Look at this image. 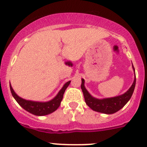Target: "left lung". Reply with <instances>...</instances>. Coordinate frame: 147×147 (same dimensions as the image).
<instances>
[{"instance_id": "8db88e82", "label": "left lung", "mask_w": 147, "mask_h": 147, "mask_svg": "<svg viewBox=\"0 0 147 147\" xmlns=\"http://www.w3.org/2000/svg\"><path fill=\"white\" fill-rule=\"evenodd\" d=\"M136 78H135L132 86L124 94L121 95V96H115V97H111V98L103 99V100L94 98L93 96L90 95V94L88 93V91L86 89L85 86H84V80L83 79H82L81 89L83 91L86 103L88 107H90L95 111L107 113V114H111V113H116L119 111L121 108H122L129 101V99L131 98L133 92H134L135 86H136Z\"/></svg>"}]
</instances>
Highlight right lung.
I'll return each mask as SVG.
<instances>
[{
  "label": "right lung",
  "instance_id": "right-lung-1",
  "mask_svg": "<svg viewBox=\"0 0 147 147\" xmlns=\"http://www.w3.org/2000/svg\"><path fill=\"white\" fill-rule=\"evenodd\" d=\"M69 83H70V81L66 83L63 88L60 90L57 96L51 101L46 102L29 101V100H26L21 98L16 94L11 85H10V90H11V94L14 96V98L22 108H24L29 113L36 115V116H45V115L50 114V113L54 112L60 106L64 92H65L66 88L69 85Z\"/></svg>",
  "mask_w": 147,
  "mask_h": 147
}]
</instances>
